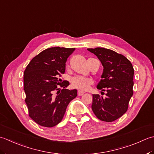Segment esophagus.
I'll return each mask as SVG.
<instances>
[{"instance_id": "34e87169", "label": "esophagus", "mask_w": 154, "mask_h": 154, "mask_svg": "<svg viewBox=\"0 0 154 154\" xmlns=\"http://www.w3.org/2000/svg\"><path fill=\"white\" fill-rule=\"evenodd\" d=\"M84 94V92H83V91H81V90L78 91V96H82Z\"/></svg>"}]
</instances>
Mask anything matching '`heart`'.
I'll list each match as a JSON object with an SVG mask.
<instances>
[{"mask_svg":"<svg viewBox=\"0 0 154 154\" xmlns=\"http://www.w3.org/2000/svg\"><path fill=\"white\" fill-rule=\"evenodd\" d=\"M92 80L89 78L83 76H75L72 80V86L79 90H86L91 84H92Z\"/></svg>","mask_w":154,"mask_h":154,"instance_id":"heart-1","label":"heart"}]
</instances>
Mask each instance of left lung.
<instances>
[{
	"instance_id": "8db88e82",
	"label": "left lung",
	"mask_w": 154,
	"mask_h": 154,
	"mask_svg": "<svg viewBox=\"0 0 154 154\" xmlns=\"http://www.w3.org/2000/svg\"><path fill=\"white\" fill-rule=\"evenodd\" d=\"M87 50L101 62L103 70L97 88L106 91L105 97L92 95V111L100 120L115 121L126 112L133 95L132 64L124 56L112 50L100 47Z\"/></svg>"
}]
</instances>
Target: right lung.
I'll use <instances>...</instances> for the list:
<instances>
[{"mask_svg": "<svg viewBox=\"0 0 154 154\" xmlns=\"http://www.w3.org/2000/svg\"><path fill=\"white\" fill-rule=\"evenodd\" d=\"M75 48L52 47L34 57L24 72V90L29 116L41 126L51 128L63 118L68 103L77 96V90L66 89L61 82L66 62ZM63 88L62 89L59 88Z\"/></svg>", "mask_w": 154, "mask_h": 154, "instance_id": "obj_1", "label": "right lung"}]
</instances>
